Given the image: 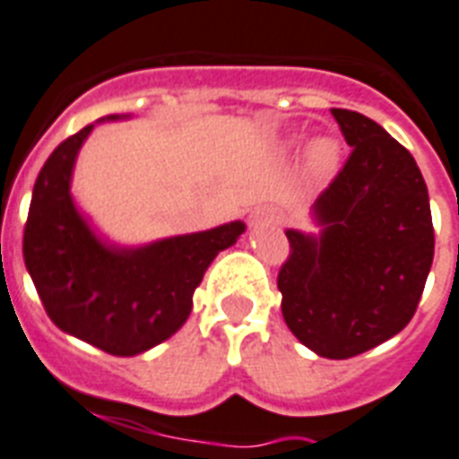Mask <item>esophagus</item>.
Instances as JSON below:
<instances>
[{"label": "esophagus", "instance_id": "34e87169", "mask_svg": "<svg viewBox=\"0 0 459 459\" xmlns=\"http://www.w3.org/2000/svg\"><path fill=\"white\" fill-rule=\"evenodd\" d=\"M259 219H262V221H264V219H268V217H266V214H264V212H256L255 221H259Z\"/></svg>", "mask_w": 459, "mask_h": 459}]
</instances>
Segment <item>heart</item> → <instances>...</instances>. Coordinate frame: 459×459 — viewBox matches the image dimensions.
Segmentation results:
<instances>
[{"label": "heart", "mask_w": 459, "mask_h": 459, "mask_svg": "<svg viewBox=\"0 0 459 459\" xmlns=\"http://www.w3.org/2000/svg\"><path fill=\"white\" fill-rule=\"evenodd\" d=\"M339 162V145L337 141L320 136V139L311 141L307 148V169L311 177L323 178L337 167Z\"/></svg>", "instance_id": "b5f03b06"}]
</instances>
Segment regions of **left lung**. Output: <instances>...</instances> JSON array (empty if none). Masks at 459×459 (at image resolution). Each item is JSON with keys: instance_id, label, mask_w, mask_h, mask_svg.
Listing matches in <instances>:
<instances>
[{"instance_id": "left-lung-1", "label": "left lung", "mask_w": 459, "mask_h": 459, "mask_svg": "<svg viewBox=\"0 0 459 459\" xmlns=\"http://www.w3.org/2000/svg\"><path fill=\"white\" fill-rule=\"evenodd\" d=\"M353 151L311 207L316 233L288 229L282 318L323 359H351L403 330L434 262L429 193L415 158L353 110L333 108Z\"/></svg>"}]
</instances>
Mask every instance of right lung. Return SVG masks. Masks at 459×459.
I'll return each instance as SVG.
<instances>
[{
  "mask_svg": "<svg viewBox=\"0 0 459 459\" xmlns=\"http://www.w3.org/2000/svg\"><path fill=\"white\" fill-rule=\"evenodd\" d=\"M126 117L108 115L99 122ZM91 129L63 141L37 177L23 236L25 266L56 327L113 356H136L188 320L204 271L236 245L245 223L136 247L100 236L73 197L74 162Z\"/></svg>",
  "mask_w": 459,
  "mask_h": 459,
  "instance_id": "1",
  "label": "right lung"
}]
</instances>
